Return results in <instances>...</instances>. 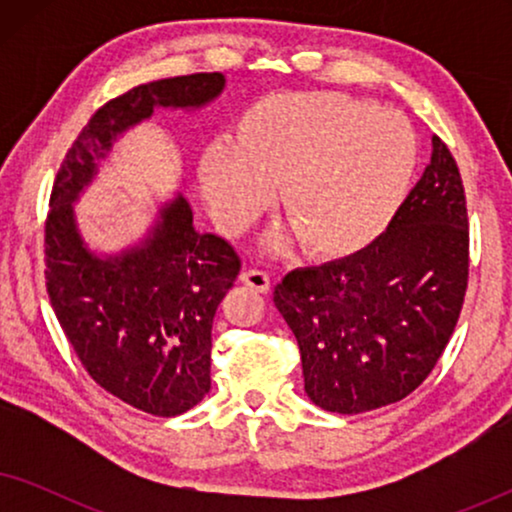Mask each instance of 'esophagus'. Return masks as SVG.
<instances>
[{
  "mask_svg": "<svg viewBox=\"0 0 512 512\" xmlns=\"http://www.w3.org/2000/svg\"><path fill=\"white\" fill-rule=\"evenodd\" d=\"M242 284H247L249 289H254L258 293H268L270 291V277L265 275L263 270H247L242 272Z\"/></svg>",
  "mask_w": 512,
  "mask_h": 512,
  "instance_id": "34e87169",
  "label": "esophagus"
}]
</instances>
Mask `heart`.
<instances>
[{
  "label": "heart",
  "mask_w": 512,
  "mask_h": 512,
  "mask_svg": "<svg viewBox=\"0 0 512 512\" xmlns=\"http://www.w3.org/2000/svg\"><path fill=\"white\" fill-rule=\"evenodd\" d=\"M419 142L403 114L331 90L265 95L237 118L230 144L205 146L200 191L226 233H242L282 195V212L317 261L368 249L408 198ZM286 235L270 242L284 247Z\"/></svg>",
  "instance_id": "1"
}]
</instances>
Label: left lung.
I'll use <instances>...</instances> for the list:
<instances>
[{"label": "left lung", "mask_w": 512, "mask_h": 512, "mask_svg": "<svg viewBox=\"0 0 512 512\" xmlns=\"http://www.w3.org/2000/svg\"><path fill=\"white\" fill-rule=\"evenodd\" d=\"M431 163L387 233L345 261L298 268L272 300L296 335L305 394L359 415L426 380L457 326L468 282V216L459 167L438 137Z\"/></svg>", "instance_id": "8db88e82"}]
</instances>
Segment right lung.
Masks as SVG:
<instances>
[{
	"label": "right lung",
	"mask_w": 512,
	"mask_h": 512,
	"mask_svg": "<svg viewBox=\"0 0 512 512\" xmlns=\"http://www.w3.org/2000/svg\"><path fill=\"white\" fill-rule=\"evenodd\" d=\"M226 76L191 74L144 83L97 109L55 177L46 221V289L88 375L132 408L158 417L191 410L212 387V321L240 275L223 237L200 233L181 193L158 202L142 237L102 251L88 242L74 205L125 132L153 111H200Z\"/></svg>",
	"instance_id": "obj_1"
}]
</instances>
